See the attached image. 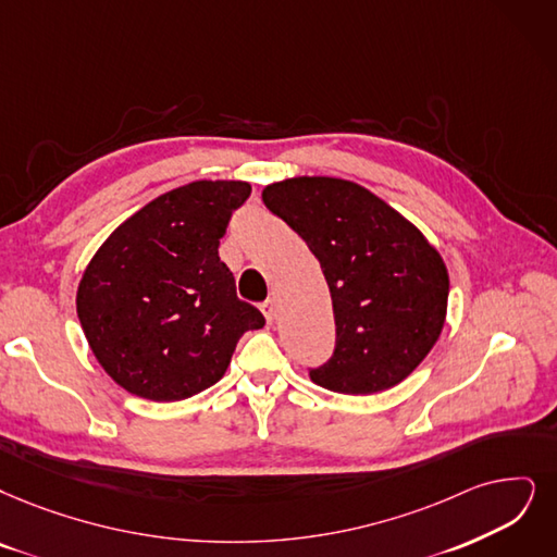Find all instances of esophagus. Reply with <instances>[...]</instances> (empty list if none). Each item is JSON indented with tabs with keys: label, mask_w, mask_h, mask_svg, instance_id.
Listing matches in <instances>:
<instances>
[{
	"label": "esophagus",
	"mask_w": 557,
	"mask_h": 557,
	"mask_svg": "<svg viewBox=\"0 0 557 557\" xmlns=\"http://www.w3.org/2000/svg\"><path fill=\"white\" fill-rule=\"evenodd\" d=\"M262 313H264V318H267V322H272L274 320V315H276V304H274V299H267V301H262Z\"/></svg>",
	"instance_id": "1"
}]
</instances>
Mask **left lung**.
<instances>
[{"instance_id": "left-lung-1", "label": "left lung", "mask_w": 557, "mask_h": 557, "mask_svg": "<svg viewBox=\"0 0 557 557\" xmlns=\"http://www.w3.org/2000/svg\"><path fill=\"white\" fill-rule=\"evenodd\" d=\"M262 201L308 244L329 283L336 349L310 380L345 395L407 380L446 322L450 281L438 251L382 198L338 177H290L264 187Z\"/></svg>"}]
</instances>
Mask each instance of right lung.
Here are the masks:
<instances>
[{"label":"right lung","mask_w":557,"mask_h":557,"mask_svg":"<svg viewBox=\"0 0 557 557\" xmlns=\"http://www.w3.org/2000/svg\"><path fill=\"white\" fill-rule=\"evenodd\" d=\"M249 183L198 181L132 214L88 262L77 315L96 359L119 386L175 403L224 376L237 341L264 326L219 258Z\"/></svg>","instance_id":"obj_1"}]
</instances>
